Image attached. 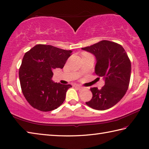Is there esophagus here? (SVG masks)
Listing matches in <instances>:
<instances>
[{
	"mask_svg": "<svg viewBox=\"0 0 149 149\" xmlns=\"http://www.w3.org/2000/svg\"><path fill=\"white\" fill-rule=\"evenodd\" d=\"M75 87H76V88H77L78 90H83V89L84 88L83 86H79V85L75 86Z\"/></svg>",
	"mask_w": 149,
	"mask_h": 149,
	"instance_id": "1",
	"label": "esophagus"
}]
</instances>
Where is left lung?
Listing matches in <instances>:
<instances>
[{
    "instance_id": "8db88e82",
    "label": "left lung",
    "mask_w": 149,
    "mask_h": 149,
    "mask_svg": "<svg viewBox=\"0 0 149 149\" xmlns=\"http://www.w3.org/2000/svg\"><path fill=\"white\" fill-rule=\"evenodd\" d=\"M82 49L95 57V73L104 79L101 89L90 88L92 97L86 104L95 110L109 109L123 98L129 88L130 61L123 46L109 40H101Z\"/></svg>"
}]
</instances>
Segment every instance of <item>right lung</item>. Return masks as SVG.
I'll return each instance as SVG.
<instances>
[{
  "label": "right lung",
  "mask_w": 149,
  "mask_h": 149,
  "mask_svg": "<svg viewBox=\"0 0 149 149\" xmlns=\"http://www.w3.org/2000/svg\"><path fill=\"white\" fill-rule=\"evenodd\" d=\"M72 50L37 45L24 54L19 71L20 86L31 107L42 112L57 109L65 100L70 84L54 83L53 70L63 68Z\"/></svg>",
  "instance_id": "right-lung-1"
}]
</instances>
